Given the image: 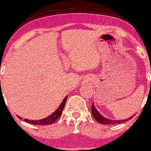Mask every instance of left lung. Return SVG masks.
I'll return each mask as SVG.
<instances>
[{"mask_svg":"<svg viewBox=\"0 0 151 151\" xmlns=\"http://www.w3.org/2000/svg\"><path fill=\"white\" fill-rule=\"evenodd\" d=\"M151 70V69H150ZM92 116L94 117V118L97 120V122H99L101 124H106V125H112V124H117V123H120V122H123L125 121H127V120H130L133 117V116L135 115H132L129 118L126 119V120H110V119L108 118H106V117L102 116L100 112H98V110L96 109V107H94V103L92 104Z\"/></svg>","mask_w":151,"mask_h":151,"instance_id":"obj_1","label":"left lung"}]
</instances>
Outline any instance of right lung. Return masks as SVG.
I'll return each mask as SVG.
<instances>
[{
    "instance_id": "add662e5",
    "label": "right lung",
    "mask_w": 151,
    "mask_h": 151,
    "mask_svg": "<svg viewBox=\"0 0 151 151\" xmlns=\"http://www.w3.org/2000/svg\"><path fill=\"white\" fill-rule=\"evenodd\" d=\"M67 99V96L64 99V100H63L62 103H61L60 105L59 106L57 110H56L52 114H51L50 115L48 116L47 117H45V118L41 119V120H27V119H24V121L27 122L30 124H33V125H51V124L57 121V120H58V119L59 118V117H60L61 115L62 114V111L64 110V105H65ZM18 117H19V116H18ZM19 118L22 120L21 117H19Z\"/></svg>"
}]
</instances>
